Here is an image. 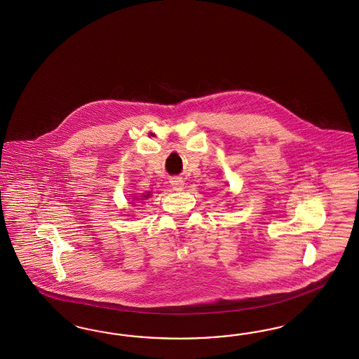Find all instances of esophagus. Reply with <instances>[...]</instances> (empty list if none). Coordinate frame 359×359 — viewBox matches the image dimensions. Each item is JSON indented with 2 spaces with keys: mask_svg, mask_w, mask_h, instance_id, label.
<instances>
[{
  "mask_svg": "<svg viewBox=\"0 0 359 359\" xmlns=\"http://www.w3.org/2000/svg\"><path fill=\"white\" fill-rule=\"evenodd\" d=\"M170 183H171V187L174 188L175 191H182L183 187H184V180L182 177H172L170 180Z\"/></svg>",
  "mask_w": 359,
  "mask_h": 359,
  "instance_id": "34e87169",
  "label": "esophagus"
}]
</instances>
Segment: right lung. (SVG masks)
Here are the masks:
<instances>
[{"mask_svg": "<svg viewBox=\"0 0 359 359\" xmlns=\"http://www.w3.org/2000/svg\"><path fill=\"white\" fill-rule=\"evenodd\" d=\"M143 197H149V196H143Z\"/></svg>", "mask_w": 359, "mask_h": 359, "instance_id": "add662e5", "label": "right lung"}]
</instances>
